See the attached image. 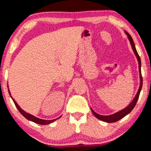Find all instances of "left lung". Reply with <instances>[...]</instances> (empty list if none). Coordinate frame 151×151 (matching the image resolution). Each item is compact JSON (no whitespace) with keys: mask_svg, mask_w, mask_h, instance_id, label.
<instances>
[{"mask_svg":"<svg viewBox=\"0 0 151 151\" xmlns=\"http://www.w3.org/2000/svg\"><path fill=\"white\" fill-rule=\"evenodd\" d=\"M125 33L127 34V36H128V38H129V40L130 44H131L132 47L136 57H137V60H138V62H139V77H140V85H139V88L138 90V92H137V94H136V96H135V97L134 98V99L132 100V101L131 103H130L127 107L124 108V109L121 110V111L114 113V114L110 115H101L98 114V113H96V112H94V111H93L92 109H91V110H92V112L93 114L94 115V116H95L96 118H97L99 120L104 121V122H117V121H118L119 120H120V119L124 118V116H126V115H127V114H129V113L131 112L132 111V109H134V108L136 104H137V101H138L139 94H140L141 88H142L143 79H142V76H141V59H140V57H139L138 53H137V50H136V47H135L134 43V42H133L132 38L131 36H130V35L127 32H126V31H125Z\"/></svg>","mask_w":151,"mask_h":151,"instance_id":"left-lung-1","label":"left lung"}]
</instances>
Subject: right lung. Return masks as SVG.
<instances>
[{
    "mask_svg": "<svg viewBox=\"0 0 151 151\" xmlns=\"http://www.w3.org/2000/svg\"><path fill=\"white\" fill-rule=\"evenodd\" d=\"M8 92H9V94H10V96H11V98H12V99L13 100V101H14V104H15L16 107L17 108V109L19 110V111L20 113H21V114H22V115H23L24 118H27V120H30V121H32V122H35V123H37V124H50V123H52V122H55V121L56 120H57V119H59V118L61 117V116H60V117H59V118H58L54 119V120H42V119H40V118H36V117H35L34 115H31L30 113H28L26 112V111H23V110H22V109H21V108L19 106V105L17 104V102L15 101V100H14V99H13V98L12 97V96H11L10 92V90H9V89H8Z\"/></svg>",
    "mask_w": 151,
    "mask_h": 151,
    "instance_id": "obj_1",
    "label": "right lung"
}]
</instances>
